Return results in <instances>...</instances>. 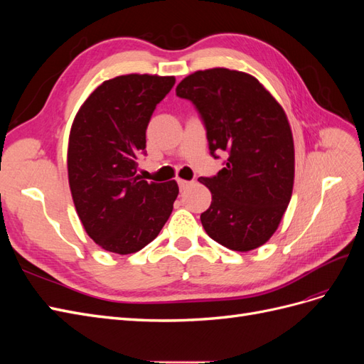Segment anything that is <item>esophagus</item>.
<instances>
[{
  "label": "esophagus",
  "mask_w": 364,
  "mask_h": 364,
  "mask_svg": "<svg viewBox=\"0 0 364 364\" xmlns=\"http://www.w3.org/2000/svg\"><path fill=\"white\" fill-rule=\"evenodd\" d=\"M178 185H179L181 190H185V188H188V186L191 185V182L190 181H183V179H178Z\"/></svg>",
  "instance_id": "obj_1"
}]
</instances>
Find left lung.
Here are the masks:
<instances>
[{
	"instance_id": "1",
	"label": "left lung",
	"mask_w": 364,
	"mask_h": 364,
	"mask_svg": "<svg viewBox=\"0 0 364 364\" xmlns=\"http://www.w3.org/2000/svg\"><path fill=\"white\" fill-rule=\"evenodd\" d=\"M176 95L199 112L211 156H226L215 176L199 179L213 193L200 215L206 234L230 250L262 246L293 191L294 146L284 109L255 77L226 68L185 77Z\"/></svg>"
}]
</instances>
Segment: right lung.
Listing matches in <instances>:
<instances>
[{
    "mask_svg": "<svg viewBox=\"0 0 364 364\" xmlns=\"http://www.w3.org/2000/svg\"><path fill=\"white\" fill-rule=\"evenodd\" d=\"M174 77L129 74L103 82L77 112L68 142V179L83 228L107 252L146 247L167 222L178 183L136 174L146 130Z\"/></svg>",
    "mask_w": 364,
    "mask_h": 364,
    "instance_id": "add662e5",
    "label": "right lung"
}]
</instances>
